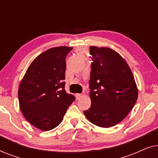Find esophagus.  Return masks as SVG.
Instances as JSON below:
<instances>
[{
    "mask_svg": "<svg viewBox=\"0 0 158 158\" xmlns=\"http://www.w3.org/2000/svg\"><path fill=\"white\" fill-rule=\"evenodd\" d=\"M82 96H83V95L81 94H75V97H76L77 100H79V99H81V98H82Z\"/></svg>",
    "mask_w": 158,
    "mask_h": 158,
    "instance_id": "esophagus-1",
    "label": "esophagus"
}]
</instances>
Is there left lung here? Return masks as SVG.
<instances>
[{
    "mask_svg": "<svg viewBox=\"0 0 158 158\" xmlns=\"http://www.w3.org/2000/svg\"><path fill=\"white\" fill-rule=\"evenodd\" d=\"M91 106L83 113L92 124L109 128L124 119L137 100L138 90L128 64L108 47H90Z\"/></svg>",
    "mask_w": 158,
    "mask_h": 158,
    "instance_id": "8db88e82",
    "label": "left lung"
}]
</instances>
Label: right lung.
I'll return each mask as SVG.
<instances>
[{
  "instance_id": "right-lung-1",
  "label": "right lung",
  "mask_w": 158,
  "mask_h": 158,
  "mask_svg": "<svg viewBox=\"0 0 158 158\" xmlns=\"http://www.w3.org/2000/svg\"><path fill=\"white\" fill-rule=\"evenodd\" d=\"M73 47H53L36 57L27 69L19 88V106L30 124L51 130L63 120L75 101L66 93L65 58Z\"/></svg>"
}]
</instances>
